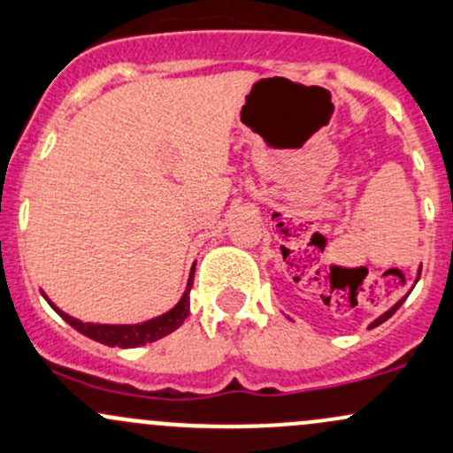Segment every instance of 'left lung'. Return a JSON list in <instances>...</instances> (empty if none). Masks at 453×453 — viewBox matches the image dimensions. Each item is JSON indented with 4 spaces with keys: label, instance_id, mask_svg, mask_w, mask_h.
I'll use <instances>...</instances> for the list:
<instances>
[{
    "label": "left lung",
    "instance_id": "left-lung-1",
    "mask_svg": "<svg viewBox=\"0 0 453 453\" xmlns=\"http://www.w3.org/2000/svg\"><path fill=\"white\" fill-rule=\"evenodd\" d=\"M418 275H421V269H418ZM403 299H406V297H403ZM403 299H399V302H397V303H395V306H393V308H388V311H387V312H384V314H382V317H378V319H375V321H373V323H371V326H369V327H375V326H380V323H384V321H387V319H390V317H393V314H395V312H397V308H399V306H402V303H403Z\"/></svg>",
    "mask_w": 453,
    "mask_h": 453
}]
</instances>
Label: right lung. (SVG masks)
<instances>
[{
    "label": "right lung",
    "instance_id": "obj_1",
    "mask_svg": "<svg viewBox=\"0 0 453 453\" xmlns=\"http://www.w3.org/2000/svg\"><path fill=\"white\" fill-rule=\"evenodd\" d=\"M193 271H195V265H193V269H190V278H188L187 290H184L182 299H180V302L175 303L169 312L160 314V317H156V319H150V321H145V323H136V326H104V323H84V321H80V319L69 317V314L60 311V308H56L50 299L47 297L45 299H47V303H50V306L54 308V311L58 312L71 327H75V330L80 332V334L102 342V345L123 347V349H127V347L147 345V342L163 339V336L171 334V332L178 330V327L182 326L184 319L188 317V311H190V287H193Z\"/></svg>",
    "mask_w": 453,
    "mask_h": 453
}]
</instances>
